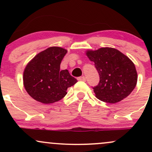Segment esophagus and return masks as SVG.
<instances>
[{
    "instance_id": "1",
    "label": "esophagus",
    "mask_w": 152,
    "mask_h": 152,
    "mask_svg": "<svg viewBox=\"0 0 152 152\" xmlns=\"http://www.w3.org/2000/svg\"><path fill=\"white\" fill-rule=\"evenodd\" d=\"M78 81H86V78H85V76H80V77L78 78Z\"/></svg>"
}]
</instances>
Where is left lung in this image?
I'll list each match as a JSON object with an SVG mask.
<instances>
[{"label": "left lung", "mask_w": 152, "mask_h": 152, "mask_svg": "<svg viewBox=\"0 0 152 152\" xmlns=\"http://www.w3.org/2000/svg\"><path fill=\"white\" fill-rule=\"evenodd\" d=\"M87 56L98 71L100 81L93 89L104 102L115 104L125 99L134 89L137 73L134 63L126 56L113 48L88 50Z\"/></svg>", "instance_id": "8db88e82"}]
</instances>
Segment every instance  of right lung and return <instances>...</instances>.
Wrapping results in <instances>:
<instances>
[{
  "label": "right lung",
  "instance_id": "obj_1",
  "mask_svg": "<svg viewBox=\"0 0 152 152\" xmlns=\"http://www.w3.org/2000/svg\"><path fill=\"white\" fill-rule=\"evenodd\" d=\"M66 53L64 48L50 47L37 54L26 66L24 87L35 100L46 104L58 102L66 95L67 88L77 82L69 71L60 70Z\"/></svg>",
  "mask_w": 152,
  "mask_h": 152
}]
</instances>
